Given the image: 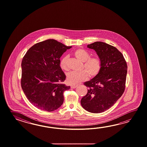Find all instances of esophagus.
<instances>
[{
	"label": "esophagus",
	"mask_w": 147,
	"mask_h": 147,
	"mask_svg": "<svg viewBox=\"0 0 147 147\" xmlns=\"http://www.w3.org/2000/svg\"><path fill=\"white\" fill-rule=\"evenodd\" d=\"M78 87V85H72L71 86V88L72 89H75Z\"/></svg>",
	"instance_id": "esophagus-1"
}]
</instances>
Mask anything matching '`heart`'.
<instances>
[{
  "mask_svg": "<svg viewBox=\"0 0 147 147\" xmlns=\"http://www.w3.org/2000/svg\"><path fill=\"white\" fill-rule=\"evenodd\" d=\"M74 55L79 60L84 63L83 69L80 72H69L67 75V81L70 84H78L87 79L89 75L91 78L96 77L99 74L102 66L101 60L99 57L90 58V53L82 48H79L74 52ZM68 57H63L60 61V67L63 70H68Z\"/></svg>",
  "mask_w": 147,
  "mask_h": 147,
  "instance_id": "obj_1",
  "label": "heart"
}]
</instances>
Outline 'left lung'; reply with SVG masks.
Returning <instances> with one entry per match:
<instances>
[{"label": "left lung", "mask_w": 147, "mask_h": 147, "mask_svg": "<svg viewBox=\"0 0 147 147\" xmlns=\"http://www.w3.org/2000/svg\"><path fill=\"white\" fill-rule=\"evenodd\" d=\"M87 47L96 51L102 66L99 75L84 82L88 90L81 99V105L90 113H103L124 92L127 65L122 53L109 44L97 41L88 45Z\"/></svg>", "instance_id": "obj_1"}]
</instances>
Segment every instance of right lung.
<instances>
[{"mask_svg":"<svg viewBox=\"0 0 147 147\" xmlns=\"http://www.w3.org/2000/svg\"><path fill=\"white\" fill-rule=\"evenodd\" d=\"M71 47L48 39L32 46L23 57L22 90L30 102L39 109L50 112L63 105V92L70 86L63 83L66 75L60 67V58Z\"/></svg>","mask_w":147,"mask_h":147,"instance_id":"add662e5","label":"right lung"}]
</instances>
